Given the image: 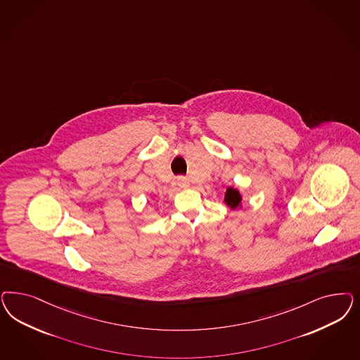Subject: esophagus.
Segmentation results:
<instances>
[{"mask_svg":"<svg viewBox=\"0 0 360 360\" xmlns=\"http://www.w3.org/2000/svg\"><path fill=\"white\" fill-rule=\"evenodd\" d=\"M177 186H181V188H186L189 186V181H188L186 176H179L177 177Z\"/></svg>","mask_w":360,"mask_h":360,"instance_id":"obj_1","label":"esophagus"}]
</instances>
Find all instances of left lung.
Masks as SVG:
<instances>
[{
  "label": "left lung",
  "mask_w": 360,
  "mask_h": 360,
  "mask_svg": "<svg viewBox=\"0 0 360 360\" xmlns=\"http://www.w3.org/2000/svg\"><path fill=\"white\" fill-rule=\"evenodd\" d=\"M225 202L231 207V208H237L241 202V196L238 193L237 189L233 188H228L226 193H225Z\"/></svg>",
  "instance_id": "1"
}]
</instances>
